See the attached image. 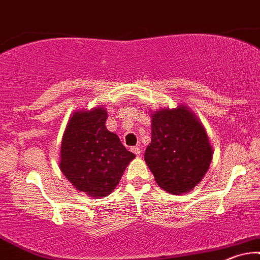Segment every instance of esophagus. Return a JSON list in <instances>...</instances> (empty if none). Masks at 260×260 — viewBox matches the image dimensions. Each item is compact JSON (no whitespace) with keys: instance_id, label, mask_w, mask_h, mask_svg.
<instances>
[{"instance_id":"1","label":"esophagus","mask_w":260,"mask_h":260,"mask_svg":"<svg viewBox=\"0 0 260 260\" xmlns=\"http://www.w3.org/2000/svg\"><path fill=\"white\" fill-rule=\"evenodd\" d=\"M132 151L137 154V156H139V154L141 153V149H140V147H138V146L132 147Z\"/></svg>"}]
</instances>
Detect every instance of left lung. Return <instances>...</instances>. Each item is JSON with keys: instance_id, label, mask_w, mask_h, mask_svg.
<instances>
[{"instance_id": "1", "label": "left lung", "mask_w": 260, "mask_h": 260, "mask_svg": "<svg viewBox=\"0 0 260 260\" xmlns=\"http://www.w3.org/2000/svg\"><path fill=\"white\" fill-rule=\"evenodd\" d=\"M152 138L145 162L160 188L173 194L189 192L208 172L212 147L205 128L185 106L151 115Z\"/></svg>"}]
</instances>
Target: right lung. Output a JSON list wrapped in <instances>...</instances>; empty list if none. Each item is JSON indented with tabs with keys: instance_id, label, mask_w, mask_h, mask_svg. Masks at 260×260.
Listing matches in <instances>:
<instances>
[{
	"instance_id": "obj_1",
	"label": "right lung",
	"mask_w": 260,
	"mask_h": 260,
	"mask_svg": "<svg viewBox=\"0 0 260 260\" xmlns=\"http://www.w3.org/2000/svg\"><path fill=\"white\" fill-rule=\"evenodd\" d=\"M107 116L102 107L75 111L61 144V172L75 188L93 198L110 194L136 157L107 129Z\"/></svg>"
}]
</instances>
